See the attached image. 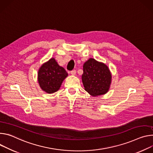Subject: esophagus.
<instances>
[{
	"label": "esophagus",
	"mask_w": 153,
	"mask_h": 153,
	"mask_svg": "<svg viewBox=\"0 0 153 153\" xmlns=\"http://www.w3.org/2000/svg\"><path fill=\"white\" fill-rule=\"evenodd\" d=\"M76 70H73V71H72L71 72V74L72 75H76Z\"/></svg>",
	"instance_id": "1"
}]
</instances>
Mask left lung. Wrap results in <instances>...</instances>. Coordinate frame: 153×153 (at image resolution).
Here are the masks:
<instances>
[{
  "mask_svg": "<svg viewBox=\"0 0 153 153\" xmlns=\"http://www.w3.org/2000/svg\"><path fill=\"white\" fill-rule=\"evenodd\" d=\"M111 74L103 63L90 58L83 65L82 81L85 91L96 97L106 94L109 88Z\"/></svg>",
  "mask_w": 153,
  "mask_h": 153,
  "instance_id": "obj_1",
  "label": "left lung"
}]
</instances>
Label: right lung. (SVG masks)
<instances>
[{"mask_svg": "<svg viewBox=\"0 0 153 153\" xmlns=\"http://www.w3.org/2000/svg\"><path fill=\"white\" fill-rule=\"evenodd\" d=\"M68 74L54 58L44 64L38 72V81L41 89L48 94L56 92Z\"/></svg>", "mask_w": 153, "mask_h": 153, "instance_id": "1", "label": "right lung"}]
</instances>
